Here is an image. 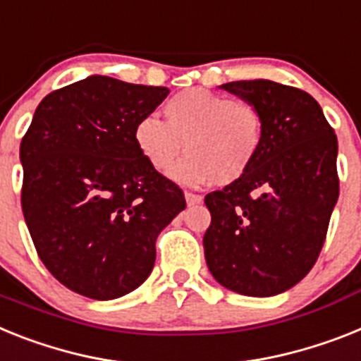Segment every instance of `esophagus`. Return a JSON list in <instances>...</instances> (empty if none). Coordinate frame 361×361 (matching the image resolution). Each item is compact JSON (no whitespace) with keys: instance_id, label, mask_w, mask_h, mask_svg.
Instances as JSON below:
<instances>
[{"instance_id":"1","label":"esophagus","mask_w":361,"mask_h":361,"mask_svg":"<svg viewBox=\"0 0 361 361\" xmlns=\"http://www.w3.org/2000/svg\"><path fill=\"white\" fill-rule=\"evenodd\" d=\"M202 196L200 195H195V192H185V202H187V205H198V204H202Z\"/></svg>"}]
</instances>
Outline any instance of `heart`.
<instances>
[{"mask_svg": "<svg viewBox=\"0 0 361 361\" xmlns=\"http://www.w3.org/2000/svg\"><path fill=\"white\" fill-rule=\"evenodd\" d=\"M165 119H139L134 143L156 171H166L183 150L187 156L171 169L183 185L216 181L229 185L246 176L262 148L264 123L257 106L192 87L165 102Z\"/></svg>", "mask_w": 361, "mask_h": 361, "instance_id": "obj_1", "label": "heart"}]
</instances>
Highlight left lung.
<instances>
[{
  "label": "left lung",
  "instance_id": "obj_1",
  "mask_svg": "<svg viewBox=\"0 0 361 361\" xmlns=\"http://www.w3.org/2000/svg\"><path fill=\"white\" fill-rule=\"evenodd\" d=\"M220 87L257 106L264 141L246 176L205 196V260L226 288L271 298L295 286L319 257L340 196L338 139L302 90L271 80Z\"/></svg>",
  "mask_w": 361,
  "mask_h": 361
}]
</instances>
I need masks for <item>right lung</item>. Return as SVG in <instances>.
Here are the masks:
<instances>
[{"label":"right lung","mask_w":361,"mask_h":361,"mask_svg":"<svg viewBox=\"0 0 361 361\" xmlns=\"http://www.w3.org/2000/svg\"><path fill=\"white\" fill-rule=\"evenodd\" d=\"M169 87L102 75L44 97L21 139V209L56 281L108 301L143 284L157 235L185 209L183 192L141 156L139 119Z\"/></svg>","instance_id":"obj_1"}]
</instances>
